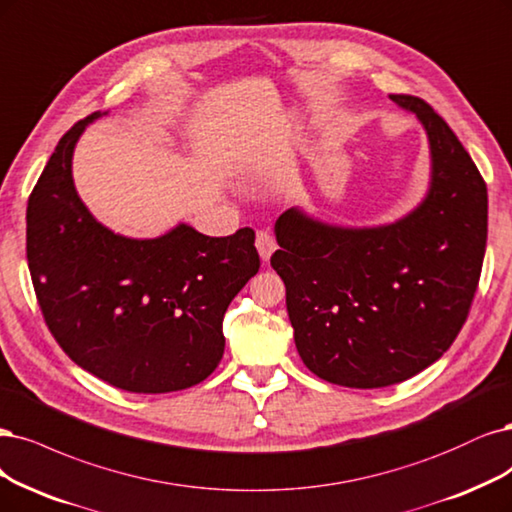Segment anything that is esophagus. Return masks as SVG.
I'll return each mask as SVG.
<instances>
[{
  "label": "esophagus",
  "mask_w": 512,
  "mask_h": 512,
  "mask_svg": "<svg viewBox=\"0 0 512 512\" xmlns=\"http://www.w3.org/2000/svg\"><path fill=\"white\" fill-rule=\"evenodd\" d=\"M256 250H258L262 262H269L271 254L277 250V243H275L273 235L267 231H258L256 233Z\"/></svg>",
  "instance_id": "obj_1"
}]
</instances>
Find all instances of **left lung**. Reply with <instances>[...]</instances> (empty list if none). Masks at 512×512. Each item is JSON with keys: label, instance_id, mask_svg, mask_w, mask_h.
<instances>
[{"label": "left lung", "instance_id": "obj_1", "mask_svg": "<svg viewBox=\"0 0 512 512\" xmlns=\"http://www.w3.org/2000/svg\"><path fill=\"white\" fill-rule=\"evenodd\" d=\"M417 116L430 182L407 216L341 226L303 207L275 222L271 267L286 284L294 343L324 381L373 390L434 364L455 341L477 292L487 243V186L424 99L390 95Z\"/></svg>", "mask_w": 512, "mask_h": 512}]
</instances>
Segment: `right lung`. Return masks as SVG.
I'll use <instances>...</instances> for the list:
<instances>
[{
    "instance_id": "obj_1",
    "label": "right lung",
    "mask_w": 512,
    "mask_h": 512,
    "mask_svg": "<svg viewBox=\"0 0 512 512\" xmlns=\"http://www.w3.org/2000/svg\"><path fill=\"white\" fill-rule=\"evenodd\" d=\"M76 122L52 152L27 203V260L52 337L86 373L135 394L186 390L224 354L222 320L258 273L252 228L207 237L180 222L135 239L101 224L80 199Z\"/></svg>"
}]
</instances>
